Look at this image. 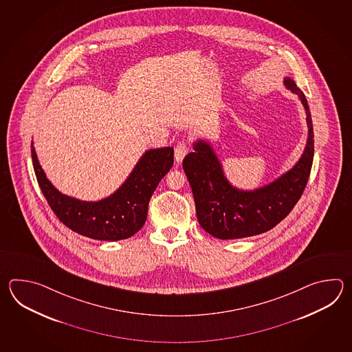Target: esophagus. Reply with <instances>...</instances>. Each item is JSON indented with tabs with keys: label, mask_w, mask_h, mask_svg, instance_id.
Masks as SVG:
<instances>
[{
	"label": "esophagus",
	"mask_w": 352,
	"mask_h": 352,
	"mask_svg": "<svg viewBox=\"0 0 352 352\" xmlns=\"http://www.w3.org/2000/svg\"><path fill=\"white\" fill-rule=\"evenodd\" d=\"M188 150H190L188 144H187L186 142H184V141H179V142L176 144V147H175V160H176L177 164L185 158Z\"/></svg>",
	"instance_id": "1"
}]
</instances>
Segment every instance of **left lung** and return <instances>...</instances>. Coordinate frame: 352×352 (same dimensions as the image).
I'll list each match as a JSON object with an SVG mask.
<instances>
[{"mask_svg": "<svg viewBox=\"0 0 352 352\" xmlns=\"http://www.w3.org/2000/svg\"><path fill=\"white\" fill-rule=\"evenodd\" d=\"M285 85L298 96L306 109L308 138L298 162L265 186L244 191L229 184L209 143L197 141L182 161L194 194L199 224L217 239H240L268 232L279 224L305 191L314 162V126L303 91L291 78Z\"/></svg>", "mask_w": 352, "mask_h": 352, "instance_id": "left-lung-1", "label": "left lung"}]
</instances>
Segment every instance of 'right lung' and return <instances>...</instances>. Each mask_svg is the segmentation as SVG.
Masks as SVG:
<instances>
[{
	"instance_id": "right-lung-1",
	"label": "right lung",
	"mask_w": 352,
	"mask_h": 352,
	"mask_svg": "<svg viewBox=\"0 0 352 352\" xmlns=\"http://www.w3.org/2000/svg\"><path fill=\"white\" fill-rule=\"evenodd\" d=\"M31 157L38 186L60 221L91 239H127L142 228L148 202L160 181L173 165V148L146 151L124 184L99 201H82L61 194L46 177L31 143Z\"/></svg>"
}]
</instances>
